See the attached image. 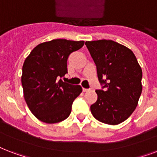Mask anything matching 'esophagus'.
Returning a JSON list of instances; mask_svg holds the SVG:
<instances>
[{
	"label": "esophagus",
	"mask_w": 157,
	"mask_h": 157,
	"mask_svg": "<svg viewBox=\"0 0 157 157\" xmlns=\"http://www.w3.org/2000/svg\"><path fill=\"white\" fill-rule=\"evenodd\" d=\"M82 91H83V92H89L90 91V89H87V88H82Z\"/></svg>",
	"instance_id": "34e87169"
}]
</instances>
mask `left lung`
Returning a JSON list of instances; mask_svg holds the SVG:
<instances>
[{"mask_svg": "<svg viewBox=\"0 0 157 157\" xmlns=\"http://www.w3.org/2000/svg\"><path fill=\"white\" fill-rule=\"evenodd\" d=\"M85 45L105 88L96 91L98 100L91 105V112L100 122L119 124L138 105L143 90L142 69L130 49L112 40L86 42Z\"/></svg>", "mask_w": 157, "mask_h": 157, "instance_id": "obj_1", "label": "left lung"}]
</instances>
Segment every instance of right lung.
Listing matches in <instances>:
<instances>
[{"instance_id":"1","label":"right lung","mask_w":157,"mask_h":157,"mask_svg":"<svg viewBox=\"0 0 157 157\" xmlns=\"http://www.w3.org/2000/svg\"><path fill=\"white\" fill-rule=\"evenodd\" d=\"M83 41L54 39L40 43L30 52L23 65L24 97L35 117L56 124L69 117L73 101L82 92L80 85L63 82L68 57L80 49Z\"/></svg>"}]
</instances>
